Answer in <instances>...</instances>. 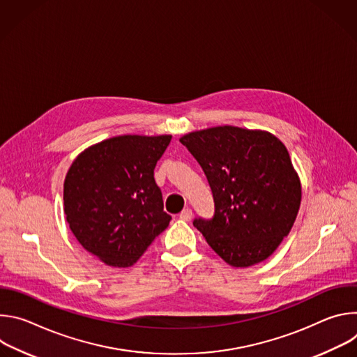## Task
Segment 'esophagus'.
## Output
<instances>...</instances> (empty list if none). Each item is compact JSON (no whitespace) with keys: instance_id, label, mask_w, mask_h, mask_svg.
<instances>
[{"instance_id":"1","label":"esophagus","mask_w":357,"mask_h":357,"mask_svg":"<svg viewBox=\"0 0 357 357\" xmlns=\"http://www.w3.org/2000/svg\"><path fill=\"white\" fill-rule=\"evenodd\" d=\"M179 219H181V220H185V222H189V220L192 219V209H189V208L183 209V211L179 213Z\"/></svg>"}]
</instances>
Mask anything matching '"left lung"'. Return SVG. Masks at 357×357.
I'll use <instances>...</instances> for the list:
<instances>
[{"label":"left lung","mask_w":357,"mask_h":357,"mask_svg":"<svg viewBox=\"0 0 357 357\" xmlns=\"http://www.w3.org/2000/svg\"><path fill=\"white\" fill-rule=\"evenodd\" d=\"M205 172L215 200L212 219L193 226L233 267L264 261L291 231L301 182L285 145L273 134L223 126L179 139Z\"/></svg>","instance_id":"8db88e82"}]
</instances>
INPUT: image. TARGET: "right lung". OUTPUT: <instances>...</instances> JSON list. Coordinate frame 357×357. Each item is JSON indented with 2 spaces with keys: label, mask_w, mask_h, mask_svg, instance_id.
<instances>
[{
  "label": "right lung",
  "mask_w": 357,
  "mask_h": 357,
  "mask_svg": "<svg viewBox=\"0 0 357 357\" xmlns=\"http://www.w3.org/2000/svg\"><path fill=\"white\" fill-rule=\"evenodd\" d=\"M171 135H120L89 146L63 185L69 227L93 256L132 266L169 225L154 169Z\"/></svg>",
  "instance_id": "obj_1"
}]
</instances>
